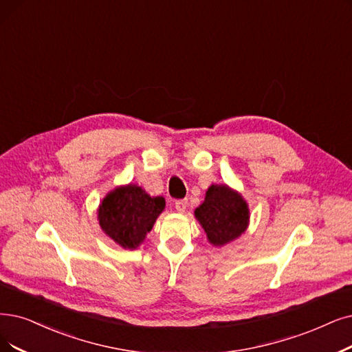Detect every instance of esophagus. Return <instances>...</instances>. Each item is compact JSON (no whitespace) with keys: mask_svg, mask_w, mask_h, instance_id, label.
Listing matches in <instances>:
<instances>
[{"mask_svg":"<svg viewBox=\"0 0 352 352\" xmlns=\"http://www.w3.org/2000/svg\"><path fill=\"white\" fill-rule=\"evenodd\" d=\"M175 206H176L177 212H185V210L188 209V201L186 199H179V201L175 202Z\"/></svg>","mask_w":352,"mask_h":352,"instance_id":"obj_1","label":"esophagus"}]
</instances>
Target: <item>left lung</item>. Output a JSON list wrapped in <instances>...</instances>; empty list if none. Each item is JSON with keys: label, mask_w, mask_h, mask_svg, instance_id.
Wrapping results in <instances>:
<instances>
[{"label": "left lung", "mask_w": 352, "mask_h": 352, "mask_svg": "<svg viewBox=\"0 0 352 352\" xmlns=\"http://www.w3.org/2000/svg\"><path fill=\"white\" fill-rule=\"evenodd\" d=\"M195 217L206 232L208 241L222 247L234 241L248 227L250 209L243 196L227 185H212Z\"/></svg>", "instance_id": "left-lung-1"}]
</instances>
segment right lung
<instances>
[{
  "label": "right lung",
  "instance_id": "add662e5",
  "mask_svg": "<svg viewBox=\"0 0 352 352\" xmlns=\"http://www.w3.org/2000/svg\"><path fill=\"white\" fill-rule=\"evenodd\" d=\"M164 198H151L137 185L111 190L98 209L102 231L122 248L135 250L144 241L154 222L164 209Z\"/></svg>",
  "mask_w": 352,
  "mask_h": 352
}]
</instances>
